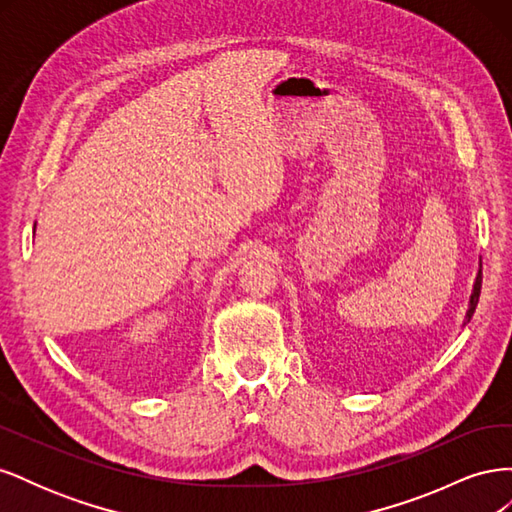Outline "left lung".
<instances>
[{
    "label": "left lung",
    "instance_id": "8db88e82",
    "mask_svg": "<svg viewBox=\"0 0 512 512\" xmlns=\"http://www.w3.org/2000/svg\"><path fill=\"white\" fill-rule=\"evenodd\" d=\"M483 282V275H480V271H478V275H476V282H474V290H472V297H470V309H468V314H466V322H470L472 320V314H474V309H476V305H478V297H480V284Z\"/></svg>",
    "mask_w": 512,
    "mask_h": 512
}]
</instances>
